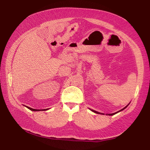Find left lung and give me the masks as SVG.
I'll return each instance as SVG.
<instances>
[{
  "label": "left lung",
  "instance_id": "8db88e82",
  "mask_svg": "<svg viewBox=\"0 0 150 150\" xmlns=\"http://www.w3.org/2000/svg\"><path fill=\"white\" fill-rule=\"evenodd\" d=\"M127 106H126L125 107H124V108H122V110H119V111H118V112H115V113H112V114H108V115H110V116H112V115H114V114H116V113H118V112H120V111H122V110H124V109H125V108H126V107H127ZM92 110V111H93V112H95V113H97V114H101L100 112H97V111H96V110Z\"/></svg>",
  "mask_w": 150,
  "mask_h": 150
}]
</instances>
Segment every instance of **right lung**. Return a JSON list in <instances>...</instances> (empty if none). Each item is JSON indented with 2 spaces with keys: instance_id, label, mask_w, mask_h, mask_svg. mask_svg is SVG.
Wrapping results in <instances>:
<instances>
[{
  "instance_id": "add662e5",
  "label": "right lung",
  "mask_w": 150,
  "mask_h": 150,
  "mask_svg": "<svg viewBox=\"0 0 150 150\" xmlns=\"http://www.w3.org/2000/svg\"><path fill=\"white\" fill-rule=\"evenodd\" d=\"M27 107L28 109H30V110H32V111H40V110H45V109H34V108H30V107Z\"/></svg>"
}]
</instances>
